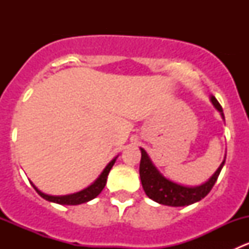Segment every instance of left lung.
<instances>
[{
	"mask_svg": "<svg viewBox=\"0 0 249 249\" xmlns=\"http://www.w3.org/2000/svg\"><path fill=\"white\" fill-rule=\"evenodd\" d=\"M211 100H212V104L214 105L215 108L222 113V117L224 118L223 108L219 102H218V100L214 96H211ZM141 153H142V157H141L140 162V177L143 190L147 194V196L152 199L153 201L161 203V205L173 206V207L192 205V203L203 199L211 192L214 183L217 182L218 176H219L223 165L225 162L224 160L219 166V169L215 171L214 175L205 184L189 188L173 183L167 178H165L162 175H160L159 171L153 166L145 150L141 148Z\"/></svg>",
	"mask_w": 249,
	"mask_h": 249,
	"instance_id": "1",
	"label": "left lung"
}]
</instances>
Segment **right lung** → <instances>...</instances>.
<instances>
[{
    "label": "right lung",
    "mask_w": 249,
    "mask_h": 249,
    "mask_svg": "<svg viewBox=\"0 0 249 249\" xmlns=\"http://www.w3.org/2000/svg\"><path fill=\"white\" fill-rule=\"evenodd\" d=\"M114 162H115V159H113L112 161L107 165L106 169L104 170V172L100 175V177L97 178V179L95 180V182L92 183L90 187L85 188L84 190H82V192H78V193H76V194L64 195V196H52V195H47V194H44V193L39 192V190L37 189L34 184H32V187L35 188V190H36V192L38 193V194L41 195L43 199H46L50 202L59 203V205H79V203L88 202V201H90V200L95 199V197H96L97 195L102 192V189H104L105 185H106L107 176H108V173L110 171V169H112L113 165H114Z\"/></svg>",
    "instance_id": "add662e5"
}]
</instances>
